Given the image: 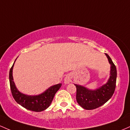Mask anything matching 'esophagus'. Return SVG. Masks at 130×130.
I'll list each match as a JSON object with an SVG mask.
<instances>
[{
  "mask_svg": "<svg viewBox=\"0 0 130 130\" xmlns=\"http://www.w3.org/2000/svg\"><path fill=\"white\" fill-rule=\"evenodd\" d=\"M71 81V77L70 75H67L64 79V83L65 84H68Z\"/></svg>",
  "mask_w": 130,
  "mask_h": 130,
  "instance_id": "1",
  "label": "esophagus"
}]
</instances>
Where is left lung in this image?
<instances>
[{
	"instance_id": "1",
	"label": "left lung",
	"mask_w": 130,
	"mask_h": 130,
	"mask_svg": "<svg viewBox=\"0 0 130 130\" xmlns=\"http://www.w3.org/2000/svg\"><path fill=\"white\" fill-rule=\"evenodd\" d=\"M111 65L110 75L107 83L95 90H89L85 87L75 85L76 88V101L83 109L92 110L107 102L113 95L116 86L117 69L112 59L105 54Z\"/></svg>"
}]
</instances>
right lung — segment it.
I'll use <instances>...</instances> for the list:
<instances>
[{
	"instance_id": "add662e5",
	"label": "right lung",
	"mask_w": 130,
	"mask_h": 130,
	"mask_svg": "<svg viewBox=\"0 0 130 130\" xmlns=\"http://www.w3.org/2000/svg\"><path fill=\"white\" fill-rule=\"evenodd\" d=\"M13 65L14 63L10 70L9 80L11 92L15 101L25 109L34 112H41L49 107L54 99V95L62 86V84H58L50 87L47 90L38 95L23 94L20 92L17 89L13 81V79L12 76V70Z\"/></svg>"
}]
</instances>
